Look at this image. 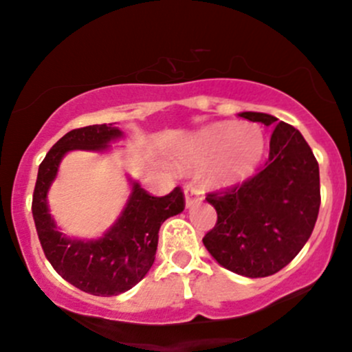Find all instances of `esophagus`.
I'll return each mask as SVG.
<instances>
[{"instance_id":"obj_1","label":"esophagus","mask_w":352,"mask_h":352,"mask_svg":"<svg viewBox=\"0 0 352 352\" xmlns=\"http://www.w3.org/2000/svg\"><path fill=\"white\" fill-rule=\"evenodd\" d=\"M201 201H202L201 188H199L197 186H194V184H188V186L186 187V206L192 207Z\"/></svg>"}]
</instances>
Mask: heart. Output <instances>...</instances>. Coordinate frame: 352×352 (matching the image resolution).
I'll list each match as a JSON object with an SVG mask.
<instances>
[{
    "instance_id": "heart-1",
    "label": "heart",
    "mask_w": 352,
    "mask_h": 352,
    "mask_svg": "<svg viewBox=\"0 0 352 352\" xmlns=\"http://www.w3.org/2000/svg\"><path fill=\"white\" fill-rule=\"evenodd\" d=\"M265 148L263 133L251 124L223 123L202 129L184 150V160L204 165L216 162L210 179L231 182L246 175L260 160Z\"/></svg>"
}]
</instances>
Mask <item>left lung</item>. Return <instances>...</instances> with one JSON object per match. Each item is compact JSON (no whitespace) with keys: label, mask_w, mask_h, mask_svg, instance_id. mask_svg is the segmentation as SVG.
<instances>
[{"label":"left lung","mask_w":352,"mask_h":352,"mask_svg":"<svg viewBox=\"0 0 352 352\" xmlns=\"http://www.w3.org/2000/svg\"><path fill=\"white\" fill-rule=\"evenodd\" d=\"M239 116L275 126L268 160L241 184L206 195L217 223L202 243L229 272L263 278L290 263L312 234L320 207L319 164L292 124L265 113Z\"/></svg>","instance_id":"8db88e82"}]
</instances>
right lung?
<instances>
[{"label": "right lung", "mask_w": 352, "mask_h": 352, "mask_svg": "<svg viewBox=\"0 0 352 352\" xmlns=\"http://www.w3.org/2000/svg\"><path fill=\"white\" fill-rule=\"evenodd\" d=\"M120 136L121 131L113 123L69 131L40 164L33 190L32 214L45 258L70 285L98 297L123 294L146 275L155 261L160 226L186 207L180 187L164 197H155L135 184L123 214L101 239L79 241L57 231L49 214L47 192L62 157L70 150L102 151Z\"/></svg>", "instance_id": "1"}]
</instances>
